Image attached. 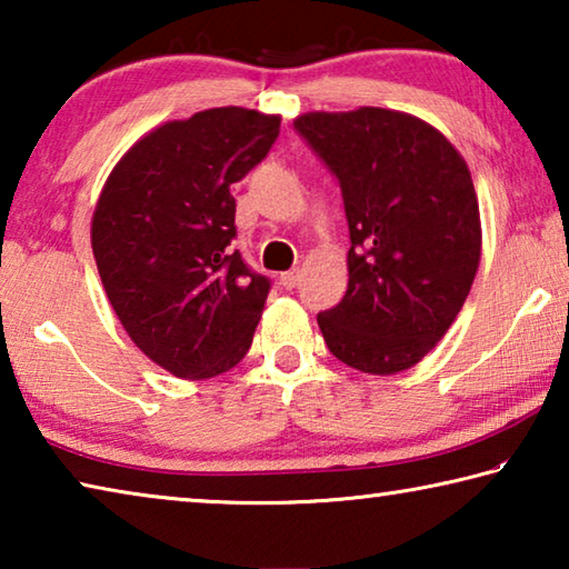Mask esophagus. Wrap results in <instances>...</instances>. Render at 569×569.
I'll use <instances>...</instances> for the list:
<instances>
[{
    "label": "esophagus",
    "instance_id": "esophagus-1",
    "mask_svg": "<svg viewBox=\"0 0 569 569\" xmlns=\"http://www.w3.org/2000/svg\"><path fill=\"white\" fill-rule=\"evenodd\" d=\"M298 281H301V271H298V268H293V271L281 273V286L288 288V291H291V288H296Z\"/></svg>",
    "mask_w": 569,
    "mask_h": 569
}]
</instances>
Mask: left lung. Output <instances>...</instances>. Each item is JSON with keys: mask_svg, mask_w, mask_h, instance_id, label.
Masks as SVG:
<instances>
[{"mask_svg": "<svg viewBox=\"0 0 569 569\" xmlns=\"http://www.w3.org/2000/svg\"><path fill=\"white\" fill-rule=\"evenodd\" d=\"M296 132L339 180L349 288L319 313L336 359L363 373L411 369L455 323L479 268L475 182L455 146L411 114L308 112Z\"/></svg>", "mask_w": 569, "mask_h": 569, "instance_id": "left-lung-1", "label": "left lung"}]
</instances>
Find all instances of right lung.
<instances>
[{
    "instance_id": "add662e5",
    "label": "right lung",
    "mask_w": 569,
    "mask_h": 569,
    "mask_svg": "<svg viewBox=\"0 0 569 569\" xmlns=\"http://www.w3.org/2000/svg\"><path fill=\"white\" fill-rule=\"evenodd\" d=\"M281 130L278 114L213 108L124 152L92 218L104 293L134 346L180 379L218 377L253 341L271 281L236 238V198Z\"/></svg>"
}]
</instances>
